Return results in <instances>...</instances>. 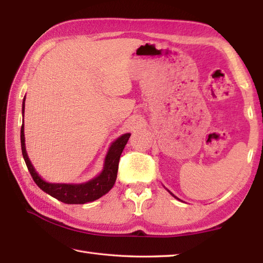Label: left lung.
<instances>
[{
    "label": "left lung",
    "instance_id": "obj_1",
    "mask_svg": "<svg viewBox=\"0 0 263 263\" xmlns=\"http://www.w3.org/2000/svg\"><path fill=\"white\" fill-rule=\"evenodd\" d=\"M171 194H172V195H173V197H175V195H174V194H173V193H171Z\"/></svg>",
    "mask_w": 263,
    "mask_h": 263
}]
</instances>
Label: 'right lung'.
<instances>
[{
    "mask_svg": "<svg viewBox=\"0 0 263 263\" xmlns=\"http://www.w3.org/2000/svg\"><path fill=\"white\" fill-rule=\"evenodd\" d=\"M25 99L26 96L24 98V102H22V116L25 114ZM20 133L22 156H24V159L26 161V165L28 167V171L30 173L32 180L35 181L39 189H42L44 192L48 193L49 195H52L53 198L68 204H83L86 202H91V201H95L99 199L100 197H103L104 194L107 193L109 190L113 187L116 181L121 154L125 147L128 138L131 136L130 133H125V135L117 138L116 140L111 143L108 153L105 157L103 171L98 176L82 184H63L46 182L37 174V172L33 168L31 161L29 157H28L26 152L24 124L21 126Z\"/></svg>",
    "mask_w": 263,
    "mask_h": 263,
    "instance_id": "right-lung-1",
    "label": "right lung"
}]
</instances>
